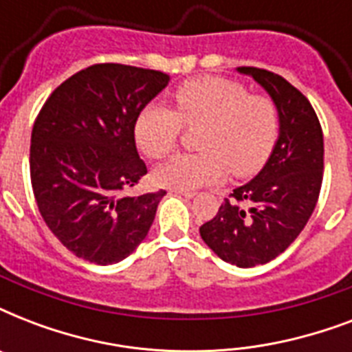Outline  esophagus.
Here are the masks:
<instances>
[{
  "instance_id": "34e87169",
  "label": "esophagus",
  "mask_w": 352,
  "mask_h": 352,
  "mask_svg": "<svg viewBox=\"0 0 352 352\" xmlns=\"http://www.w3.org/2000/svg\"><path fill=\"white\" fill-rule=\"evenodd\" d=\"M171 193H175V195H182V197L192 199L195 195V192H184V190H171Z\"/></svg>"
}]
</instances>
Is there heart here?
Returning <instances> with one entry per match:
<instances>
[{"mask_svg":"<svg viewBox=\"0 0 352 352\" xmlns=\"http://www.w3.org/2000/svg\"><path fill=\"white\" fill-rule=\"evenodd\" d=\"M175 109L149 104L135 124L138 148L162 159L175 148L182 126L199 127L201 153H181L153 171L157 184L193 192L235 177L256 173L272 153L279 135V111L267 95H250L245 85L221 76H203L179 85Z\"/></svg>","mask_w":352,"mask_h":352,"instance_id":"b5f03b06","label":"heart"}]
</instances>
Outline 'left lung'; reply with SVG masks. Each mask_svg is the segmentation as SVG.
Here are the masks:
<instances>
[{"instance_id":"8db88e82","label":"left lung","mask_w":352,"mask_h":352,"mask_svg":"<svg viewBox=\"0 0 352 352\" xmlns=\"http://www.w3.org/2000/svg\"><path fill=\"white\" fill-rule=\"evenodd\" d=\"M237 71L272 96L279 137L263 170L235 188L199 232L223 261L250 268L283 254L311 219L323 181V133L311 102L283 76L257 67Z\"/></svg>"}]
</instances>
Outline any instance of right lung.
<instances>
[{
	"mask_svg": "<svg viewBox=\"0 0 352 352\" xmlns=\"http://www.w3.org/2000/svg\"><path fill=\"white\" fill-rule=\"evenodd\" d=\"M170 76L95 63L52 91L30 137V182L40 214L67 250L96 265L126 259L148 235L164 190L129 197L148 168L135 124Z\"/></svg>",
	"mask_w": 352,
	"mask_h": 352,
	"instance_id": "add662e5",
	"label": "right lung"
}]
</instances>
